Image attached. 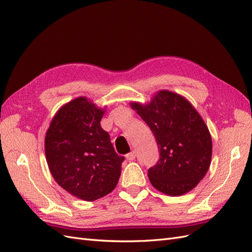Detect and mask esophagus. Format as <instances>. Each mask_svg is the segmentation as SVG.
I'll use <instances>...</instances> for the list:
<instances>
[{
  "label": "esophagus",
  "mask_w": 252,
  "mask_h": 252,
  "mask_svg": "<svg viewBox=\"0 0 252 252\" xmlns=\"http://www.w3.org/2000/svg\"><path fill=\"white\" fill-rule=\"evenodd\" d=\"M135 152L134 151H132V152H130V153H127L126 155V159L127 160H134L135 159Z\"/></svg>",
  "instance_id": "1"
}]
</instances>
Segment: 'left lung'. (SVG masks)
I'll return each instance as SVG.
<instances>
[{
	"label": "left lung",
	"instance_id": "left-lung-1",
	"mask_svg": "<svg viewBox=\"0 0 252 252\" xmlns=\"http://www.w3.org/2000/svg\"><path fill=\"white\" fill-rule=\"evenodd\" d=\"M132 109L154 134L159 159L148 170L155 189L167 195H183L195 187L210 167L212 139L203 118L183 96L160 91L152 101Z\"/></svg>",
	"mask_w": 252,
	"mask_h": 252
}]
</instances>
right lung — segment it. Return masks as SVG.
<instances>
[{"mask_svg":"<svg viewBox=\"0 0 252 252\" xmlns=\"http://www.w3.org/2000/svg\"><path fill=\"white\" fill-rule=\"evenodd\" d=\"M103 114L85 97L76 98L57 112L45 137L46 161L55 181L88 202L115 189L125 160L100 126Z\"/></svg>","mask_w":252,"mask_h":252,"instance_id":"right-lung-1","label":"right lung"}]
</instances>
